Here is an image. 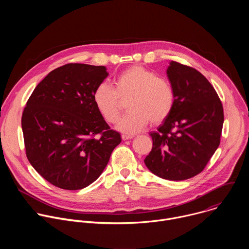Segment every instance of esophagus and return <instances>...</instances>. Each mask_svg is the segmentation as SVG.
<instances>
[{
  "label": "esophagus",
  "instance_id": "esophagus-1",
  "mask_svg": "<svg viewBox=\"0 0 249 249\" xmlns=\"http://www.w3.org/2000/svg\"><path fill=\"white\" fill-rule=\"evenodd\" d=\"M121 138H122V140H123V141H126V140L133 139V138H134V136H130V135H122V136H121Z\"/></svg>",
  "mask_w": 249,
  "mask_h": 249
}]
</instances>
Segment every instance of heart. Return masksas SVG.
Segmentation results:
<instances>
[{
	"label": "heart",
	"mask_w": 249,
	"mask_h": 249,
	"mask_svg": "<svg viewBox=\"0 0 249 249\" xmlns=\"http://www.w3.org/2000/svg\"><path fill=\"white\" fill-rule=\"evenodd\" d=\"M129 110L116 124L125 134H135L152 124L162 122L170 114L175 93L170 82L157 77L152 71L132 66L115 79V89L106 82L96 86L92 100L102 118L108 123L117 121L120 114V99H127Z\"/></svg>",
	"instance_id": "obj_1"
}]
</instances>
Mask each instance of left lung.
I'll use <instances>...</instances> for the list:
<instances>
[{
	"label": "left lung",
	"mask_w": 249,
	"mask_h": 249,
	"mask_svg": "<svg viewBox=\"0 0 249 249\" xmlns=\"http://www.w3.org/2000/svg\"><path fill=\"white\" fill-rule=\"evenodd\" d=\"M175 98L170 114L157 132L144 160L157 176L185 180L200 173L220 145L224 124L222 102L197 70L171 61L166 69Z\"/></svg>",
	"instance_id": "obj_1"
}]
</instances>
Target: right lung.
<instances>
[{
	"label": "right lung",
	"instance_id": "1",
	"mask_svg": "<svg viewBox=\"0 0 249 249\" xmlns=\"http://www.w3.org/2000/svg\"><path fill=\"white\" fill-rule=\"evenodd\" d=\"M104 66L67 64L34 89L21 117L26 157L44 179L66 190L95 181L121 143L92 100Z\"/></svg>",
	"mask_w": 249,
	"mask_h": 249
}]
</instances>
